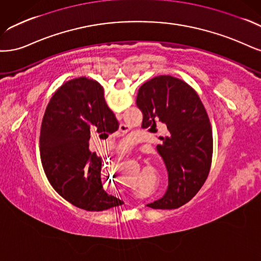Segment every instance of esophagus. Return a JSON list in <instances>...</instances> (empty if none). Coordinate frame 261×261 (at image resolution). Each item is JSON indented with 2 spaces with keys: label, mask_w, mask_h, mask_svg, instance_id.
<instances>
[{
  "label": "esophagus",
  "mask_w": 261,
  "mask_h": 261,
  "mask_svg": "<svg viewBox=\"0 0 261 261\" xmlns=\"http://www.w3.org/2000/svg\"><path fill=\"white\" fill-rule=\"evenodd\" d=\"M119 130L122 131V132H125V131L129 130V127H128V125H125V124H120Z\"/></svg>",
  "instance_id": "1"
}]
</instances>
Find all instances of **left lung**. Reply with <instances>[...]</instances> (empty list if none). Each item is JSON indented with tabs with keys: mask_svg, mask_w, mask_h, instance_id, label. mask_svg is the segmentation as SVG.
Segmentation results:
<instances>
[{
	"mask_svg": "<svg viewBox=\"0 0 261 261\" xmlns=\"http://www.w3.org/2000/svg\"><path fill=\"white\" fill-rule=\"evenodd\" d=\"M142 128L155 131L161 121L168 129L157 152L168 172L163 197L147 204L154 209H174L188 203L205 183L213 158L212 125L194 89L171 75H158L138 92Z\"/></svg>",
	"mask_w": 261,
	"mask_h": 261,
	"instance_id": "obj_1",
	"label": "left lung"
}]
</instances>
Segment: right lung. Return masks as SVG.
<instances>
[{
  "instance_id": "obj_1",
  "label": "right lung",
  "mask_w": 261,
  "mask_h": 261,
  "mask_svg": "<svg viewBox=\"0 0 261 261\" xmlns=\"http://www.w3.org/2000/svg\"><path fill=\"white\" fill-rule=\"evenodd\" d=\"M118 127L96 81L72 79L49 100L41 125V161L54 190L73 206L103 212L123 204L104 190L102 158L89 148L91 134L104 138Z\"/></svg>"
}]
</instances>
